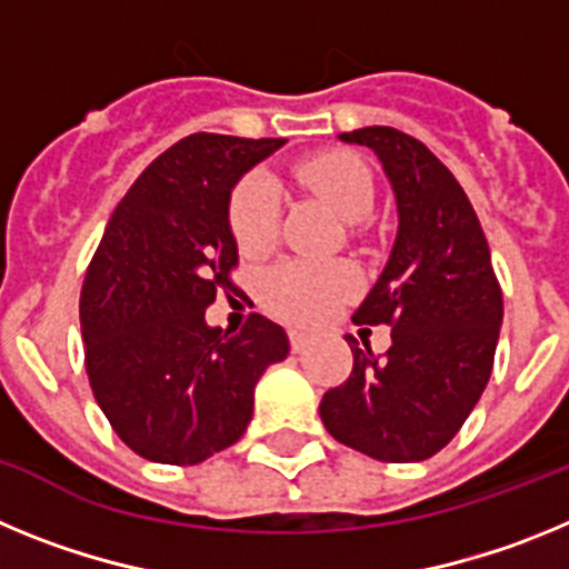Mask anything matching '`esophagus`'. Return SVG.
<instances>
[{
	"mask_svg": "<svg viewBox=\"0 0 569 569\" xmlns=\"http://www.w3.org/2000/svg\"><path fill=\"white\" fill-rule=\"evenodd\" d=\"M310 341H313V336L305 333V330H290V347H293L296 353H301V350H305Z\"/></svg>",
	"mask_w": 569,
	"mask_h": 569,
	"instance_id": "obj_1",
	"label": "esophagus"
}]
</instances>
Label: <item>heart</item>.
I'll use <instances>...</instances> for the list:
<instances>
[{"mask_svg":"<svg viewBox=\"0 0 569 569\" xmlns=\"http://www.w3.org/2000/svg\"><path fill=\"white\" fill-rule=\"evenodd\" d=\"M305 188L321 196L339 216L356 222L373 208L370 170L350 153H325L293 168ZM279 184L268 173H250L230 199V230L244 253H261L276 239ZM356 290V273L347 264L319 259L281 261L261 279V299L276 316L290 321H319Z\"/></svg>","mask_w":569,"mask_h":569,"instance_id":"heart-1","label":"heart"}]
</instances>
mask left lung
Returning a JSON list of instances; mask_svg holds the SVG:
<instances>
[{"instance_id": "left-lung-1", "label": "left lung", "mask_w": 569, "mask_h": 569, "mask_svg": "<svg viewBox=\"0 0 569 569\" xmlns=\"http://www.w3.org/2000/svg\"><path fill=\"white\" fill-rule=\"evenodd\" d=\"M379 156L396 196L393 248L356 321L393 325L387 356L353 350V373L325 393L328 433L376 461H425L485 393L505 301L485 230L456 176L419 139L373 124L339 133Z\"/></svg>"}]
</instances>
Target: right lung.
<instances>
[{
    "mask_svg": "<svg viewBox=\"0 0 569 569\" xmlns=\"http://www.w3.org/2000/svg\"><path fill=\"white\" fill-rule=\"evenodd\" d=\"M284 139L193 133L144 168L110 216L79 299L84 367L124 445L156 465H199L253 419L261 373L288 333L253 313L239 333L204 310L239 261L230 193Z\"/></svg>",
    "mask_w": 569,
    "mask_h": 569,
    "instance_id": "1",
    "label": "right lung"
}]
</instances>
